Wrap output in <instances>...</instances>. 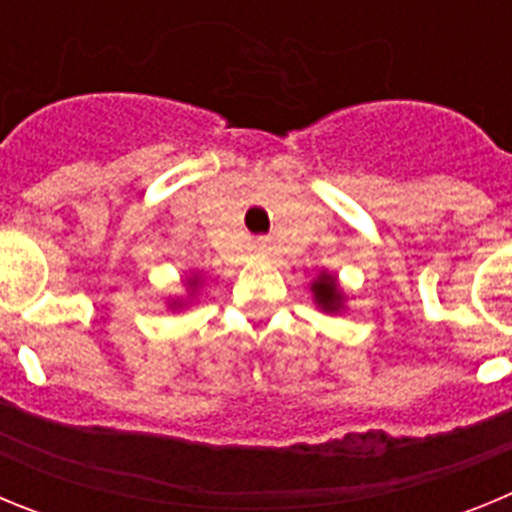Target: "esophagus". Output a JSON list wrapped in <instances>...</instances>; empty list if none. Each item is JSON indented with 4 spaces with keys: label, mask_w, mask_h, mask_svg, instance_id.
Instances as JSON below:
<instances>
[{
    "label": "esophagus",
    "mask_w": 512,
    "mask_h": 512,
    "mask_svg": "<svg viewBox=\"0 0 512 512\" xmlns=\"http://www.w3.org/2000/svg\"><path fill=\"white\" fill-rule=\"evenodd\" d=\"M256 251H259L261 256H269V253H271V241H269V238H259V241H256Z\"/></svg>",
    "instance_id": "1"
}]
</instances>
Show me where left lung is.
<instances>
[{"instance_id":"left-lung-1","label":"left lung","mask_w":512,"mask_h":512,"mask_svg":"<svg viewBox=\"0 0 512 512\" xmlns=\"http://www.w3.org/2000/svg\"><path fill=\"white\" fill-rule=\"evenodd\" d=\"M310 292L315 305L323 312H330V315L341 312L343 305H346V292H343L341 284H338L336 274H330V271H320L318 279H312Z\"/></svg>"}]
</instances>
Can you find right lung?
Returning a JSON list of instances; mask_svg holds the SVG:
<instances>
[{
  "label": "right lung",
  "instance_id": "right-lung-1",
  "mask_svg": "<svg viewBox=\"0 0 512 512\" xmlns=\"http://www.w3.org/2000/svg\"><path fill=\"white\" fill-rule=\"evenodd\" d=\"M187 300L184 297H176V300H169V307L171 310H182V307H187L189 302L194 300V295H197V289L202 287V274L200 271H189V277H187Z\"/></svg>",
  "mask_w": 512,
  "mask_h": 512
}]
</instances>
